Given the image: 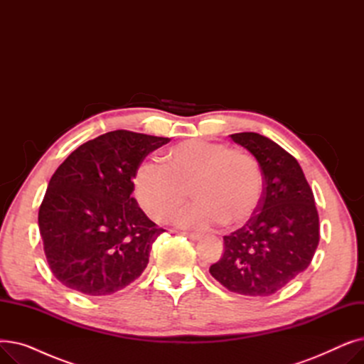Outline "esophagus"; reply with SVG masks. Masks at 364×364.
Segmentation results:
<instances>
[{"label": "esophagus", "mask_w": 364, "mask_h": 364, "mask_svg": "<svg viewBox=\"0 0 364 364\" xmlns=\"http://www.w3.org/2000/svg\"><path fill=\"white\" fill-rule=\"evenodd\" d=\"M187 239H190V240H199L200 237H202V235H199V233H183Z\"/></svg>", "instance_id": "obj_1"}]
</instances>
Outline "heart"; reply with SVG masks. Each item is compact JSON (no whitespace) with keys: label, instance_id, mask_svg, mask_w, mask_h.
I'll use <instances>...</instances> for the list:
<instances>
[{"label":"heart","instance_id":"obj_1","mask_svg":"<svg viewBox=\"0 0 364 364\" xmlns=\"http://www.w3.org/2000/svg\"><path fill=\"white\" fill-rule=\"evenodd\" d=\"M132 187L140 206L159 223L176 217L188 200L190 188L198 202L178 217L181 225L206 228L224 221L237 227L257 213L262 176L257 159L247 153L193 139L169 147L164 166L139 164Z\"/></svg>","mask_w":364,"mask_h":364}]
</instances>
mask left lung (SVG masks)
Here are the masks:
<instances>
[{
    "label": "left lung",
    "instance_id": "left-lung-1",
    "mask_svg": "<svg viewBox=\"0 0 364 364\" xmlns=\"http://www.w3.org/2000/svg\"><path fill=\"white\" fill-rule=\"evenodd\" d=\"M262 171V196L254 217L224 236V254L209 273L228 291L270 296L307 270L320 240L313 190L298 161L257 132L232 134Z\"/></svg>",
    "mask_w": 364,
    "mask_h": 364
}]
</instances>
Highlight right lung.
<instances>
[{
  "instance_id": "add662e5",
  "label": "right lung",
  "mask_w": 364,
  "mask_h": 364,
  "mask_svg": "<svg viewBox=\"0 0 364 364\" xmlns=\"http://www.w3.org/2000/svg\"><path fill=\"white\" fill-rule=\"evenodd\" d=\"M171 139L117 129L73 150L53 174L38 213L47 262L66 288L90 296L124 289L144 272L165 230L141 211L132 178Z\"/></svg>"
}]
</instances>
